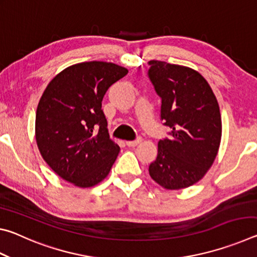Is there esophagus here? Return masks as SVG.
Masks as SVG:
<instances>
[{"label":"esophagus","mask_w":257,"mask_h":257,"mask_svg":"<svg viewBox=\"0 0 257 257\" xmlns=\"http://www.w3.org/2000/svg\"><path fill=\"white\" fill-rule=\"evenodd\" d=\"M141 141H142L141 137H138L137 139H135V141H129V142H127V146L135 147V146L139 144V142H141Z\"/></svg>","instance_id":"obj_1"}]
</instances>
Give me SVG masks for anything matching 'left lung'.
<instances>
[{"label":"left lung","instance_id":"left-lung-1","mask_svg":"<svg viewBox=\"0 0 257 257\" xmlns=\"http://www.w3.org/2000/svg\"><path fill=\"white\" fill-rule=\"evenodd\" d=\"M147 71L161 97V120L171 129L150 164L152 179L167 189L201 180L214 162L222 133L219 104L208 82L193 69L152 60Z\"/></svg>","mask_w":257,"mask_h":257}]
</instances>
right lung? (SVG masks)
<instances>
[{"mask_svg":"<svg viewBox=\"0 0 257 257\" xmlns=\"http://www.w3.org/2000/svg\"><path fill=\"white\" fill-rule=\"evenodd\" d=\"M128 73L118 64H75L47 85L36 111V142L56 175L78 187L105 178L120 147L107 133L102 101L108 87Z\"/></svg>","mask_w":257,"mask_h":257,"instance_id":"1","label":"right lung"}]
</instances>
